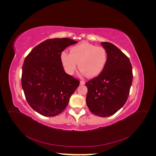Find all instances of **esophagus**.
I'll use <instances>...</instances> for the list:
<instances>
[{"label": "esophagus", "instance_id": "34e87169", "mask_svg": "<svg viewBox=\"0 0 156 156\" xmlns=\"http://www.w3.org/2000/svg\"><path fill=\"white\" fill-rule=\"evenodd\" d=\"M80 84H82V85H83V84H85V82H84V81H80Z\"/></svg>", "mask_w": 156, "mask_h": 156}]
</instances>
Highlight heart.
I'll return each instance as SVG.
<instances>
[{"label":"heart","mask_w":156,"mask_h":156,"mask_svg":"<svg viewBox=\"0 0 156 156\" xmlns=\"http://www.w3.org/2000/svg\"><path fill=\"white\" fill-rule=\"evenodd\" d=\"M60 58L64 70L69 75L75 73L79 63L83 74L88 77H96L105 69L108 55L103 47L81 43L71 48L69 53L61 52Z\"/></svg>","instance_id":"1"}]
</instances>
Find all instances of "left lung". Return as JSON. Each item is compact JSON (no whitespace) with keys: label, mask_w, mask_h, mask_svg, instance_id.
Returning <instances> with one entry per match:
<instances>
[{"label":"left lung","mask_w":156,"mask_h":156,"mask_svg":"<svg viewBox=\"0 0 156 156\" xmlns=\"http://www.w3.org/2000/svg\"><path fill=\"white\" fill-rule=\"evenodd\" d=\"M107 53L106 66L102 73L85 83L88 88L87 105L94 115L107 117L124 105L133 81L129 58L116 46L101 42Z\"/></svg>","instance_id":"obj_1"}]
</instances>
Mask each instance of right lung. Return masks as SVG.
Returning <instances> with one entry per match:
<instances>
[{"instance_id":"add662e5","label":"right lung","mask_w":156,"mask_h":156,"mask_svg":"<svg viewBox=\"0 0 156 156\" xmlns=\"http://www.w3.org/2000/svg\"><path fill=\"white\" fill-rule=\"evenodd\" d=\"M77 41L48 39L36 46L23 62L21 86L29 105L45 116L62 112L79 81L65 72L60 53Z\"/></svg>"}]
</instances>
